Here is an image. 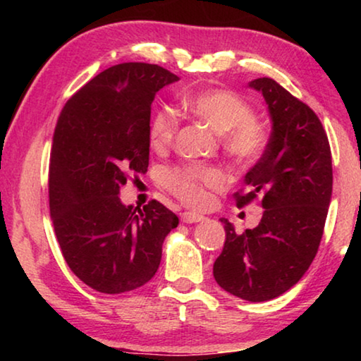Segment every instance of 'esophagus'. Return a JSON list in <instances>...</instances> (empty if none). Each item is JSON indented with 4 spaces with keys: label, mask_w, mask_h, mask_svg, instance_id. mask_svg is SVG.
Masks as SVG:
<instances>
[{
    "label": "esophagus",
    "mask_w": 361,
    "mask_h": 361,
    "mask_svg": "<svg viewBox=\"0 0 361 361\" xmlns=\"http://www.w3.org/2000/svg\"><path fill=\"white\" fill-rule=\"evenodd\" d=\"M180 218H181V221L186 223V224L199 223V221H204V219H205L202 215H197V213H192V212H183Z\"/></svg>",
    "instance_id": "obj_1"
}]
</instances>
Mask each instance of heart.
Wrapping results in <instances>:
<instances>
[{"label": "heart", "instance_id": "heart-1", "mask_svg": "<svg viewBox=\"0 0 361 361\" xmlns=\"http://www.w3.org/2000/svg\"><path fill=\"white\" fill-rule=\"evenodd\" d=\"M189 114L207 122L213 130L224 133V146L237 161L252 162L261 156L267 145V133L253 118V109L239 94L228 89H205L183 99ZM178 132V118L169 108L154 113L149 124V142L156 149L173 143ZM164 185L181 202L200 207L207 202V189H221L226 176L221 170L207 166H186L164 175Z\"/></svg>", "mask_w": 361, "mask_h": 361}]
</instances>
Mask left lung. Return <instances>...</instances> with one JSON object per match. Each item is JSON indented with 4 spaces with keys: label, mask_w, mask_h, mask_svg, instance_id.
<instances>
[{
    "label": "left lung",
    "mask_w": 361,
    "mask_h": 361,
    "mask_svg": "<svg viewBox=\"0 0 361 361\" xmlns=\"http://www.w3.org/2000/svg\"><path fill=\"white\" fill-rule=\"evenodd\" d=\"M272 133L258 164L245 175L239 209L261 197L259 224L237 234L223 219L226 242L213 264L216 283L245 301H269L296 285L312 264L333 191L331 149L312 109L271 78H258Z\"/></svg>",
    "instance_id": "obj_1"
}]
</instances>
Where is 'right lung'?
<instances>
[{
	"label": "right lung",
	"instance_id": "1",
	"mask_svg": "<svg viewBox=\"0 0 361 361\" xmlns=\"http://www.w3.org/2000/svg\"><path fill=\"white\" fill-rule=\"evenodd\" d=\"M178 76L129 62L102 71L65 106L54 132L49 209L66 264L95 291L119 295L154 277L178 216L157 200L121 202L130 175L149 164L151 103Z\"/></svg>",
	"mask_w": 361,
	"mask_h": 361
}]
</instances>
